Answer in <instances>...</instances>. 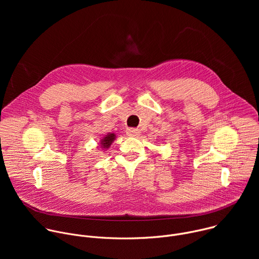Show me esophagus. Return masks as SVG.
I'll return each mask as SVG.
<instances>
[{
  "mask_svg": "<svg viewBox=\"0 0 259 259\" xmlns=\"http://www.w3.org/2000/svg\"><path fill=\"white\" fill-rule=\"evenodd\" d=\"M126 134L130 137H136V136H139L140 135V131L138 129H134V128H130V129H127L126 131Z\"/></svg>",
  "mask_w": 259,
  "mask_h": 259,
  "instance_id": "esophagus-1",
  "label": "esophagus"
}]
</instances>
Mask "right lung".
Returning a JSON list of instances; mask_svg holds the SVG:
<instances>
[{"instance_id": "add662e5", "label": "right lung", "mask_w": 259, "mask_h": 259, "mask_svg": "<svg viewBox=\"0 0 259 259\" xmlns=\"http://www.w3.org/2000/svg\"><path fill=\"white\" fill-rule=\"evenodd\" d=\"M116 139V134L115 133H107L104 137H102L100 139V146L101 149L103 150H107L108 147L110 146V144H112L114 142V140Z\"/></svg>"}]
</instances>
